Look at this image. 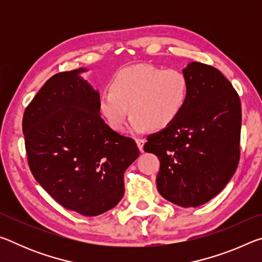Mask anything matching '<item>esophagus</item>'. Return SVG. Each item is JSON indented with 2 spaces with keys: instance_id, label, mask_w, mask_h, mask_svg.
<instances>
[{
  "instance_id": "obj_1",
  "label": "esophagus",
  "mask_w": 262,
  "mask_h": 262,
  "mask_svg": "<svg viewBox=\"0 0 262 262\" xmlns=\"http://www.w3.org/2000/svg\"><path fill=\"white\" fill-rule=\"evenodd\" d=\"M144 143H145V140H143V139H137V140H136V144H137V147H139L141 152L144 151V150H143Z\"/></svg>"
}]
</instances>
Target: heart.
I'll return each mask as SVG.
<instances>
[{
    "label": "heart",
    "mask_w": 262,
    "mask_h": 262,
    "mask_svg": "<svg viewBox=\"0 0 262 262\" xmlns=\"http://www.w3.org/2000/svg\"><path fill=\"white\" fill-rule=\"evenodd\" d=\"M187 98L188 79L180 70L133 66L115 73L111 88L100 92L99 110L117 132L123 129L130 111L129 129L141 134L150 128L161 130L172 125Z\"/></svg>",
    "instance_id": "heart-1"
}]
</instances>
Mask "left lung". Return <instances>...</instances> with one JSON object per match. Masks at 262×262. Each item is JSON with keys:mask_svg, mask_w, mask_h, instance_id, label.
I'll list each match as a JSON object with an SVG mask.
<instances>
[{"mask_svg": "<svg viewBox=\"0 0 262 262\" xmlns=\"http://www.w3.org/2000/svg\"><path fill=\"white\" fill-rule=\"evenodd\" d=\"M183 73L188 98L178 119L148 136L145 152L161 162L159 194L177 206L199 207L215 198L237 170L242 105L219 69L190 62Z\"/></svg>", "mask_w": 262, "mask_h": 262, "instance_id": "8db88e82", "label": "left lung"}]
</instances>
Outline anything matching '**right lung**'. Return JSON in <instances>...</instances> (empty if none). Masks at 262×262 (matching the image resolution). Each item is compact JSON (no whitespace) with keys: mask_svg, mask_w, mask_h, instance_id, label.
Wrapping results in <instances>:
<instances>
[{"mask_svg":"<svg viewBox=\"0 0 262 262\" xmlns=\"http://www.w3.org/2000/svg\"><path fill=\"white\" fill-rule=\"evenodd\" d=\"M86 70L48 79L25 110L23 133L41 187L66 209L97 216L122 199L123 173L140 150L101 119L99 92L81 77Z\"/></svg>","mask_w":262,"mask_h":262,"instance_id":"right-lung-1","label":"right lung"}]
</instances>
